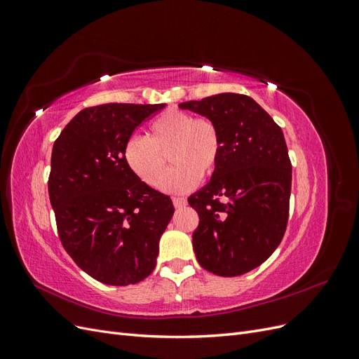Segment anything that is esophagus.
I'll return each instance as SVG.
<instances>
[{"label":"esophagus","mask_w":359,"mask_h":359,"mask_svg":"<svg viewBox=\"0 0 359 359\" xmlns=\"http://www.w3.org/2000/svg\"><path fill=\"white\" fill-rule=\"evenodd\" d=\"M172 202H173V206H175V208H184V206L187 205V201L184 198H173Z\"/></svg>","instance_id":"1"}]
</instances>
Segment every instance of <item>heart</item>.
I'll return each mask as SVG.
<instances>
[{"instance_id": "heart-1", "label": "heart", "mask_w": 359, "mask_h": 359, "mask_svg": "<svg viewBox=\"0 0 359 359\" xmlns=\"http://www.w3.org/2000/svg\"><path fill=\"white\" fill-rule=\"evenodd\" d=\"M223 140L212 119L169 109L148 127L147 137L132 136L124 145L127 168L149 187H158L169 154L175 164L163 180L169 193H186L199 180L214 175L220 163Z\"/></svg>"}]
</instances>
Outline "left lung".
Returning a JSON list of instances; mask_svg holds the SVG:
<instances>
[{
  "label": "left lung",
  "instance_id": "obj_1",
  "mask_svg": "<svg viewBox=\"0 0 359 359\" xmlns=\"http://www.w3.org/2000/svg\"><path fill=\"white\" fill-rule=\"evenodd\" d=\"M180 107L212 119L223 140L211 181L189 198L199 215L196 259L215 276L245 274L274 253L286 232L292 163L283 132L244 94L223 93Z\"/></svg>",
  "mask_w": 359,
  "mask_h": 359
}]
</instances>
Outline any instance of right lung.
Here are the masks:
<instances>
[{
	"instance_id": "right-lung-1",
	"label": "right lung",
	"mask_w": 359,
	"mask_h": 359,
	"mask_svg": "<svg viewBox=\"0 0 359 359\" xmlns=\"http://www.w3.org/2000/svg\"><path fill=\"white\" fill-rule=\"evenodd\" d=\"M165 106L86 107L53 144L48 189L61 244L100 283L135 285L156 268L173 205L127 168L124 145Z\"/></svg>"
}]
</instances>
